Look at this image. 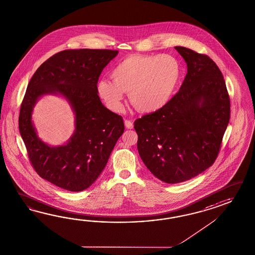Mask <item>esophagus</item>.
<instances>
[{"instance_id": "1", "label": "esophagus", "mask_w": 255, "mask_h": 255, "mask_svg": "<svg viewBox=\"0 0 255 255\" xmlns=\"http://www.w3.org/2000/svg\"><path fill=\"white\" fill-rule=\"evenodd\" d=\"M125 127H126V128H128V129H132V128H133V124H132V122H131V121H129V120H125Z\"/></svg>"}]
</instances>
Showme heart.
<instances>
[{"label":"heart","mask_w":255,"mask_h":255,"mask_svg":"<svg viewBox=\"0 0 255 255\" xmlns=\"http://www.w3.org/2000/svg\"><path fill=\"white\" fill-rule=\"evenodd\" d=\"M182 75L179 60L170 54L130 55L112 70V80L101 79L97 92L112 112H122L125 93L139 112L153 113L172 100Z\"/></svg>","instance_id":"heart-1"}]
</instances>
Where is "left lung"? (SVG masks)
Returning <instances> with one entry per match:
<instances>
[{
	"label": "left lung",
	"mask_w": 255,
	"mask_h": 255,
	"mask_svg": "<svg viewBox=\"0 0 255 255\" xmlns=\"http://www.w3.org/2000/svg\"><path fill=\"white\" fill-rule=\"evenodd\" d=\"M187 64L170 102L134 122L137 148L151 173L166 183L191 180L217 159L230 118L222 73L211 58L175 47Z\"/></svg>",
	"instance_id": "obj_1"
}]
</instances>
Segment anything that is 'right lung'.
I'll use <instances>...</instances> for the list:
<instances>
[{
	"instance_id": "1",
	"label": "right lung",
	"mask_w": 255,
	"mask_h": 255,
	"mask_svg": "<svg viewBox=\"0 0 255 255\" xmlns=\"http://www.w3.org/2000/svg\"><path fill=\"white\" fill-rule=\"evenodd\" d=\"M118 50H65L44 62L32 76L19 113V131L33 168L42 179L71 192L91 186L125 131L123 117L100 101L97 84ZM45 94L62 95L75 114L76 129L66 144L51 147L36 134L32 109Z\"/></svg>"
}]
</instances>
